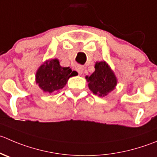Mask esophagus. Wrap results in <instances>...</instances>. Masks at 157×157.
<instances>
[{"mask_svg": "<svg viewBox=\"0 0 157 157\" xmlns=\"http://www.w3.org/2000/svg\"><path fill=\"white\" fill-rule=\"evenodd\" d=\"M76 70L78 72L79 74H82L83 73V66H77Z\"/></svg>", "mask_w": 157, "mask_h": 157, "instance_id": "1", "label": "esophagus"}]
</instances>
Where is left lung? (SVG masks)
I'll list each match as a JSON object with an SVG mask.
<instances>
[{"mask_svg":"<svg viewBox=\"0 0 157 157\" xmlns=\"http://www.w3.org/2000/svg\"><path fill=\"white\" fill-rule=\"evenodd\" d=\"M95 71L90 76H86L88 87L93 94L98 97H104L115 89L117 78L106 61L96 62Z\"/></svg>","mask_w":157,"mask_h":157,"instance_id":"left-lung-1","label":"left lung"}]
</instances>
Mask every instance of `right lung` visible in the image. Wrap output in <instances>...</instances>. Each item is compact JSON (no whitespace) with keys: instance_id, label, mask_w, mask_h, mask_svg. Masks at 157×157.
I'll list each match as a JSON object with an SVG mask.
<instances>
[{"instance_id":"add662e5","label":"right lung","mask_w":157,"mask_h":157,"mask_svg":"<svg viewBox=\"0 0 157 157\" xmlns=\"http://www.w3.org/2000/svg\"><path fill=\"white\" fill-rule=\"evenodd\" d=\"M77 74V71H72L69 67L60 66L58 59H49L37 69L35 82L44 92L52 94L63 89L70 77L76 76Z\"/></svg>"}]
</instances>
